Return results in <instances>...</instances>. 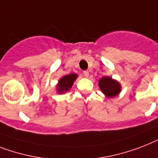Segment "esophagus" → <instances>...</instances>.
Listing matches in <instances>:
<instances>
[{"label":"esophagus","instance_id":"34e87169","mask_svg":"<svg viewBox=\"0 0 158 158\" xmlns=\"http://www.w3.org/2000/svg\"><path fill=\"white\" fill-rule=\"evenodd\" d=\"M83 75L88 78V77L89 76V71H88V70H85V71H83Z\"/></svg>","mask_w":158,"mask_h":158}]
</instances>
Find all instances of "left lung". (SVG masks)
<instances>
[{"label":"left lung","instance_id":"left-lung-1","mask_svg":"<svg viewBox=\"0 0 158 158\" xmlns=\"http://www.w3.org/2000/svg\"><path fill=\"white\" fill-rule=\"evenodd\" d=\"M98 85L102 93L107 98L117 97L122 91L120 83L110 76L102 77L98 82Z\"/></svg>","mask_w":158,"mask_h":158}]
</instances>
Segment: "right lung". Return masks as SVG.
Listing matches in <instances>:
<instances>
[{"instance_id": "obj_1", "label": "right lung", "mask_w": 158, "mask_h": 158, "mask_svg": "<svg viewBox=\"0 0 158 158\" xmlns=\"http://www.w3.org/2000/svg\"><path fill=\"white\" fill-rule=\"evenodd\" d=\"M78 78V75L75 73H72L70 75H64L62 78L59 79L56 85V91L58 94H64L65 92H68L72 88L74 82Z\"/></svg>"}]
</instances>
